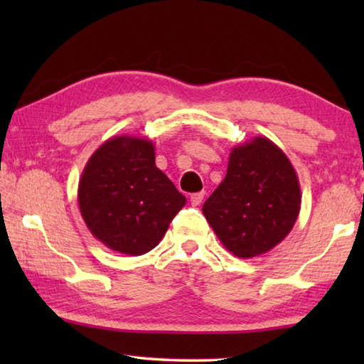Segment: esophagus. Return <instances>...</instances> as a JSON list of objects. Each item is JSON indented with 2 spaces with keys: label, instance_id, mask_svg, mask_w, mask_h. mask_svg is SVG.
Segmentation results:
<instances>
[{
  "label": "esophagus",
  "instance_id": "1",
  "mask_svg": "<svg viewBox=\"0 0 364 364\" xmlns=\"http://www.w3.org/2000/svg\"><path fill=\"white\" fill-rule=\"evenodd\" d=\"M204 197H205V191H200V193L191 194V204L199 205L200 202H202V199H204Z\"/></svg>",
  "mask_w": 364,
  "mask_h": 364
}]
</instances>
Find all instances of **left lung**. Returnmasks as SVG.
<instances>
[{
    "instance_id": "obj_1",
    "label": "left lung",
    "mask_w": 364,
    "mask_h": 364,
    "mask_svg": "<svg viewBox=\"0 0 364 364\" xmlns=\"http://www.w3.org/2000/svg\"><path fill=\"white\" fill-rule=\"evenodd\" d=\"M300 202L291 160L273 141L255 136L232 147L225 180L202 212L232 255L252 258L284 241L297 221Z\"/></svg>"
}]
</instances>
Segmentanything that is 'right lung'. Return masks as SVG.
I'll return each instance as SVG.
<instances>
[{
	"label": "right lung",
	"mask_w": 364,
	"mask_h": 364,
	"mask_svg": "<svg viewBox=\"0 0 364 364\" xmlns=\"http://www.w3.org/2000/svg\"><path fill=\"white\" fill-rule=\"evenodd\" d=\"M184 204L186 197L156 167V147L144 138L107 139L80 176L78 207L86 226L97 241L125 255L156 247Z\"/></svg>",
	"instance_id": "1"
}]
</instances>
